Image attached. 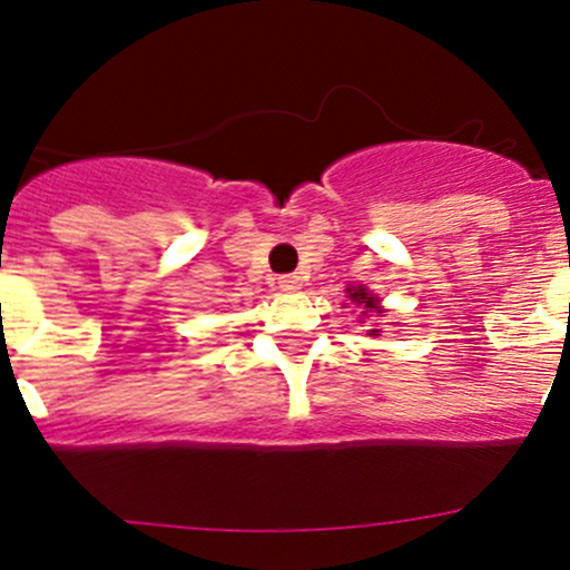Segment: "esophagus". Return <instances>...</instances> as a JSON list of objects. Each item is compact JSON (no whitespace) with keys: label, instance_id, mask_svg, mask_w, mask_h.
<instances>
[{"label":"esophagus","instance_id":"esophagus-1","mask_svg":"<svg viewBox=\"0 0 570 570\" xmlns=\"http://www.w3.org/2000/svg\"><path fill=\"white\" fill-rule=\"evenodd\" d=\"M278 286L284 292L303 289V276H297V273H286V276H278Z\"/></svg>","mask_w":570,"mask_h":570}]
</instances>
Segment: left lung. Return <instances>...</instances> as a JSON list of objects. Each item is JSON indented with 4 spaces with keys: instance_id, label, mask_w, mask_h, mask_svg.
Here are the masks:
<instances>
[{
    "instance_id": "left-lung-1",
    "label": "left lung",
    "mask_w": 570,
    "mask_h": 570,
    "mask_svg": "<svg viewBox=\"0 0 570 570\" xmlns=\"http://www.w3.org/2000/svg\"><path fill=\"white\" fill-rule=\"evenodd\" d=\"M348 297H351V303L364 307V311H362L364 316H367V313H375V316H381V313H383L381 297L370 294L367 289H364V286H353V289H348ZM377 332H381V330H370V335H377Z\"/></svg>"
}]
</instances>
